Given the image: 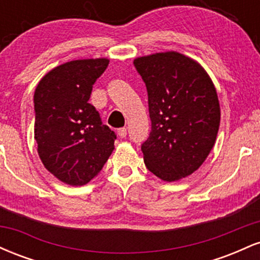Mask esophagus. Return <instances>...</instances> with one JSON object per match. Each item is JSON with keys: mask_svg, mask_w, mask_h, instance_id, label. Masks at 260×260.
Listing matches in <instances>:
<instances>
[{"mask_svg": "<svg viewBox=\"0 0 260 260\" xmlns=\"http://www.w3.org/2000/svg\"><path fill=\"white\" fill-rule=\"evenodd\" d=\"M117 134L121 137V138H126V136H127V128H124V127L118 128V129H117Z\"/></svg>", "mask_w": 260, "mask_h": 260, "instance_id": "obj_1", "label": "esophagus"}]
</instances>
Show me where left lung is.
Wrapping results in <instances>:
<instances>
[{"instance_id":"obj_1","label":"left lung","mask_w":260,"mask_h":260,"mask_svg":"<svg viewBox=\"0 0 260 260\" xmlns=\"http://www.w3.org/2000/svg\"><path fill=\"white\" fill-rule=\"evenodd\" d=\"M148 91L151 132L142 144L147 169L166 182L197 171L220 126L216 89L198 62L176 51L133 61Z\"/></svg>"}]
</instances>
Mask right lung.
I'll list each match as a JSON object with an SVG mask.
<instances>
[{"label": "right lung", "mask_w": 260, "mask_h": 260, "mask_svg": "<svg viewBox=\"0 0 260 260\" xmlns=\"http://www.w3.org/2000/svg\"><path fill=\"white\" fill-rule=\"evenodd\" d=\"M109 62L107 58L66 62L45 74L35 89L38 154L45 169L70 186L91 181L115 149V133L89 104L92 85Z\"/></svg>", "instance_id": "1"}]
</instances>
